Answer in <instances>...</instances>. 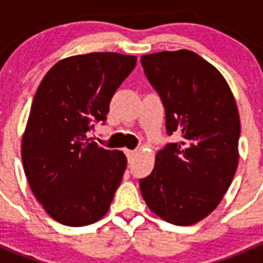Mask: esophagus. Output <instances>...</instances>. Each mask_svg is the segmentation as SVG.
<instances>
[{
	"label": "esophagus",
	"mask_w": 263,
	"mask_h": 263,
	"mask_svg": "<svg viewBox=\"0 0 263 263\" xmlns=\"http://www.w3.org/2000/svg\"><path fill=\"white\" fill-rule=\"evenodd\" d=\"M136 154H137L136 150H126V155H127V158H128V160H131V159L134 158Z\"/></svg>",
	"instance_id": "esophagus-1"
}]
</instances>
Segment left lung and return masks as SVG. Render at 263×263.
I'll return each mask as SVG.
<instances>
[{"label":"left lung","instance_id":"left-lung-1","mask_svg":"<svg viewBox=\"0 0 263 263\" xmlns=\"http://www.w3.org/2000/svg\"><path fill=\"white\" fill-rule=\"evenodd\" d=\"M141 63L165 108L166 132L182 141L158 151L140 190L159 217L193 225L217 208L234 178L240 135L237 103L219 70L192 50L145 54Z\"/></svg>","mask_w":263,"mask_h":263}]
</instances>
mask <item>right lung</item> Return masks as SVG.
Returning <instances> with one entry per match:
<instances>
[{"instance_id": "add662e5", "label": "right lung", "mask_w": 263, "mask_h": 263, "mask_svg": "<svg viewBox=\"0 0 263 263\" xmlns=\"http://www.w3.org/2000/svg\"><path fill=\"white\" fill-rule=\"evenodd\" d=\"M136 61V55L113 52L63 58L36 90L21 159L35 198L61 224L85 227L109 210L127 158L87 135L107 119L110 99Z\"/></svg>"}]
</instances>
